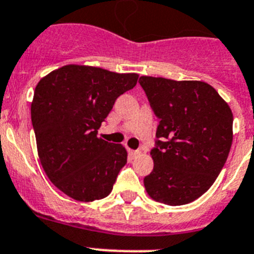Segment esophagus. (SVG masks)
Returning <instances> with one entry per match:
<instances>
[{
	"mask_svg": "<svg viewBox=\"0 0 254 254\" xmlns=\"http://www.w3.org/2000/svg\"><path fill=\"white\" fill-rule=\"evenodd\" d=\"M139 154H140V152H139V150L129 149V155H130V157H131V158H135V157H138Z\"/></svg>",
	"mask_w": 254,
	"mask_h": 254,
	"instance_id": "esophagus-1",
	"label": "esophagus"
}]
</instances>
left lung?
Instances as JSON below:
<instances>
[{
	"mask_svg": "<svg viewBox=\"0 0 254 254\" xmlns=\"http://www.w3.org/2000/svg\"><path fill=\"white\" fill-rule=\"evenodd\" d=\"M140 86L159 118L152 149L154 167L144 178L155 201L180 206L204 195L227 162L233 141V113L212 86L141 76Z\"/></svg>",
	"mask_w": 254,
	"mask_h": 254,
	"instance_id": "1",
	"label": "left lung"
}]
</instances>
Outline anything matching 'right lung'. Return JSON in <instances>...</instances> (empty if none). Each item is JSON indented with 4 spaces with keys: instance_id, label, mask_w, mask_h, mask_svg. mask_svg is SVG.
Here are the masks:
<instances>
[{
    "instance_id": "obj_1",
    "label": "right lung",
    "mask_w": 254,
    "mask_h": 254,
    "mask_svg": "<svg viewBox=\"0 0 254 254\" xmlns=\"http://www.w3.org/2000/svg\"><path fill=\"white\" fill-rule=\"evenodd\" d=\"M138 77L68 64L36 84L31 122L39 159L52 184L73 200L92 202L111 192L127 152L122 144L99 138L97 130Z\"/></svg>"
}]
</instances>
